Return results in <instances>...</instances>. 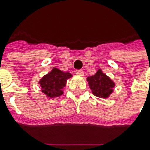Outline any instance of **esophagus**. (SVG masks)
Segmentation results:
<instances>
[{"instance_id":"34e87169","label":"esophagus","mask_w":150,"mask_h":150,"mask_svg":"<svg viewBox=\"0 0 150 150\" xmlns=\"http://www.w3.org/2000/svg\"><path fill=\"white\" fill-rule=\"evenodd\" d=\"M76 74H78V75H80V76H83L84 72L83 70H76Z\"/></svg>"}]
</instances>
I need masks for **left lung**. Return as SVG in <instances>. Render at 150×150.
I'll return each mask as SVG.
<instances>
[{"label":"left lung","mask_w":150,"mask_h":150,"mask_svg":"<svg viewBox=\"0 0 150 150\" xmlns=\"http://www.w3.org/2000/svg\"><path fill=\"white\" fill-rule=\"evenodd\" d=\"M87 81L93 95L102 98H108L112 94L115 83L109 77L98 69L94 75L88 77Z\"/></svg>","instance_id":"1"}]
</instances>
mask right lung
Segmentation results:
<instances>
[{
    "label": "right lung",
    "mask_w": 150,
    "mask_h": 150,
    "mask_svg": "<svg viewBox=\"0 0 150 150\" xmlns=\"http://www.w3.org/2000/svg\"><path fill=\"white\" fill-rule=\"evenodd\" d=\"M70 72H62L58 68L54 67L47 74L40 79L39 83L41 90L48 98H57L63 94V88L66 86L67 80L72 78Z\"/></svg>",
    "instance_id": "add662e5"
}]
</instances>
